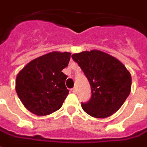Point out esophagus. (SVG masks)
I'll return each instance as SVG.
<instances>
[{"mask_svg":"<svg viewBox=\"0 0 147 147\" xmlns=\"http://www.w3.org/2000/svg\"><path fill=\"white\" fill-rule=\"evenodd\" d=\"M71 92H73V93H77V88H75V87H74V88H72Z\"/></svg>","mask_w":147,"mask_h":147,"instance_id":"34e87169","label":"esophagus"}]
</instances>
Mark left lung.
<instances>
[{
	"label": "left lung",
	"instance_id": "8db88e82",
	"mask_svg": "<svg viewBox=\"0 0 147 147\" xmlns=\"http://www.w3.org/2000/svg\"><path fill=\"white\" fill-rule=\"evenodd\" d=\"M91 86V98L83 110L95 118H107L120 109L130 94L131 77L118 59L92 50L72 55Z\"/></svg>",
	"mask_w": 147,
	"mask_h": 147
}]
</instances>
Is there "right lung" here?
I'll list each match as a JSON object with an SVG mask.
<instances>
[{"instance_id": "add662e5", "label": "right lung", "mask_w": 147, "mask_h": 147, "mask_svg": "<svg viewBox=\"0 0 147 147\" xmlns=\"http://www.w3.org/2000/svg\"><path fill=\"white\" fill-rule=\"evenodd\" d=\"M71 53L51 52L32 60L22 69L16 81V90L25 108L36 115L56 112L69 94L67 76L62 70Z\"/></svg>"}]
</instances>
